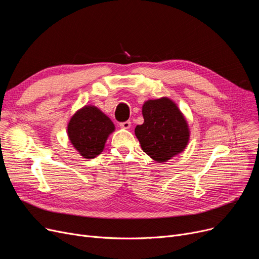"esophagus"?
<instances>
[{
    "label": "esophagus",
    "mask_w": 259,
    "mask_h": 259,
    "mask_svg": "<svg viewBox=\"0 0 259 259\" xmlns=\"http://www.w3.org/2000/svg\"><path fill=\"white\" fill-rule=\"evenodd\" d=\"M119 127L122 128V129H130V127H131V121H130V120H126V121H124V122H120Z\"/></svg>",
    "instance_id": "1"
}]
</instances>
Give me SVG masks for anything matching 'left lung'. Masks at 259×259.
Instances as JSON below:
<instances>
[{
  "label": "left lung",
  "mask_w": 259,
  "mask_h": 259,
  "mask_svg": "<svg viewBox=\"0 0 259 259\" xmlns=\"http://www.w3.org/2000/svg\"><path fill=\"white\" fill-rule=\"evenodd\" d=\"M144 124L135 128L143 151L157 162H166L182 153L190 139L188 122L172 100L160 98L143 105Z\"/></svg>",
  "instance_id": "8db88e82"
}]
</instances>
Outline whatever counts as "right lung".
<instances>
[{
	"label": "right lung",
	"mask_w": 259,
	"mask_h": 259,
	"mask_svg": "<svg viewBox=\"0 0 259 259\" xmlns=\"http://www.w3.org/2000/svg\"><path fill=\"white\" fill-rule=\"evenodd\" d=\"M114 124L98 107L86 105L71 116L67 134L75 150L84 158L100 155L113 131Z\"/></svg>",
	"instance_id": "right-lung-1"
}]
</instances>
